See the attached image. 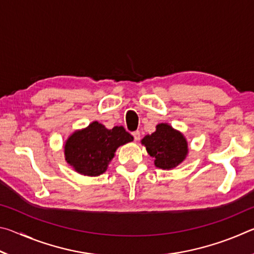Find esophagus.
I'll list each match as a JSON object with an SVG mask.
<instances>
[{"mask_svg": "<svg viewBox=\"0 0 254 254\" xmlns=\"http://www.w3.org/2000/svg\"><path fill=\"white\" fill-rule=\"evenodd\" d=\"M132 135H133V137H134V140H135V141H139V140H140V136H141V134H140V131H134V132H132Z\"/></svg>", "mask_w": 254, "mask_h": 254, "instance_id": "34e87169", "label": "esophagus"}]
</instances>
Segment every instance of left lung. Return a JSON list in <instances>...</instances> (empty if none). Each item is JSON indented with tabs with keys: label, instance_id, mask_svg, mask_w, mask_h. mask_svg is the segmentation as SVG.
Here are the masks:
<instances>
[{
	"label": "left lung",
	"instance_id": "8db88e82",
	"mask_svg": "<svg viewBox=\"0 0 254 254\" xmlns=\"http://www.w3.org/2000/svg\"><path fill=\"white\" fill-rule=\"evenodd\" d=\"M158 168L168 170L182 163L188 153V143L183 133L167 123L157 126L152 134L141 140Z\"/></svg>",
	"mask_w": 254,
	"mask_h": 254
}]
</instances>
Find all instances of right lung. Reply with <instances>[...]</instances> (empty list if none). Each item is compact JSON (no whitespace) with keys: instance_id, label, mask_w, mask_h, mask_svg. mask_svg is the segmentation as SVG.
Wrapping results in <instances>:
<instances>
[{"instance_id":"obj_1","label":"right lung","mask_w":254,"mask_h":254,"mask_svg":"<svg viewBox=\"0 0 254 254\" xmlns=\"http://www.w3.org/2000/svg\"><path fill=\"white\" fill-rule=\"evenodd\" d=\"M131 141L133 136L123 127L109 130L95 121L68 137L65 158L78 174L96 177L105 173L120 145Z\"/></svg>"}]
</instances>
